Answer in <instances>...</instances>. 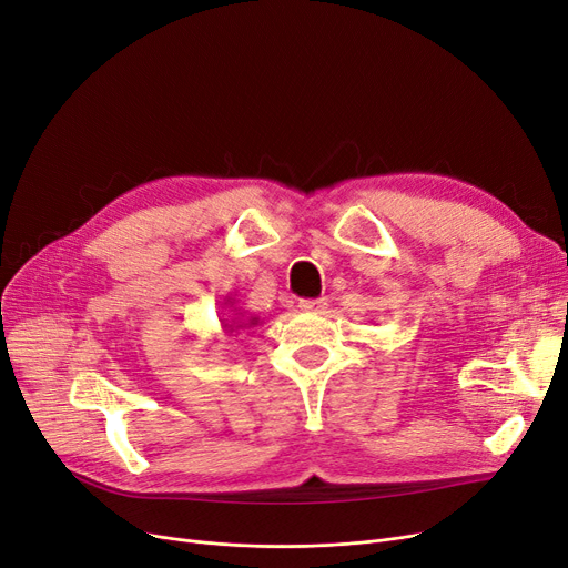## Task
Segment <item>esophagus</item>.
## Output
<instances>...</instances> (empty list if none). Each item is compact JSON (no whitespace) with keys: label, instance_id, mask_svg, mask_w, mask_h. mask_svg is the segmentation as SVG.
<instances>
[{"label":"esophagus","instance_id":"esophagus-1","mask_svg":"<svg viewBox=\"0 0 568 568\" xmlns=\"http://www.w3.org/2000/svg\"><path fill=\"white\" fill-rule=\"evenodd\" d=\"M300 308L306 313H323L327 308V302L325 300H302Z\"/></svg>","mask_w":568,"mask_h":568}]
</instances>
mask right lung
I'll return each instance as SVG.
<instances>
[{"instance_id":"1","label":"right lung","mask_w":568,"mask_h":568,"mask_svg":"<svg viewBox=\"0 0 568 568\" xmlns=\"http://www.w3.org/2000/svg\"><path fill=\"white\" fill-rule=\"evenodd\" d=\"M223 306H230V308L234 311L232 323H225V320H220V323H223V329H225V334H232V332H239V329H251V327H257L260 317H251V320H245V317H243V315H241V313L234 308V300H232V297H225Z\"/></svg>"}]
</instances>
